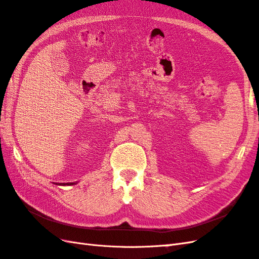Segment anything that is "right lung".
Wrapping results in <instances>:
<instances>
[{"label":"right lung","mask_w":259,"mask_h":259,"mask_svg":"<svg viewBox=\"0 0 259 259\" xmlns=\"http://www.w3.org/2000/svg\"><path fill=\"white\" fill-rule=\"evenodd\" d=\"M75 184H77V183H67V184H56V185H60V186L61 185H64V186L68 185V186H71V185H75Z\"/></svg>","instance_id":"add662e5"}]
</instances>
